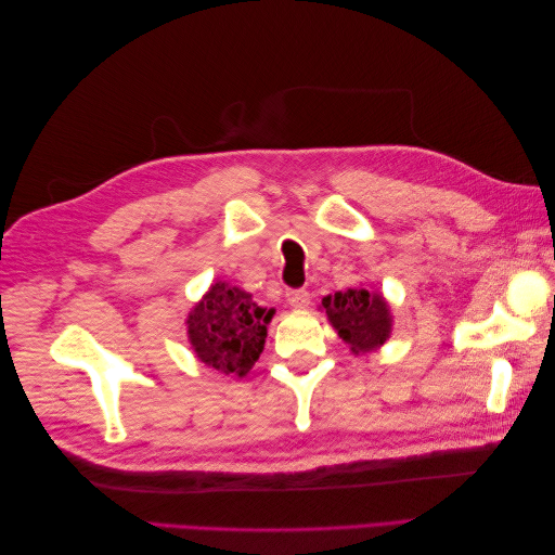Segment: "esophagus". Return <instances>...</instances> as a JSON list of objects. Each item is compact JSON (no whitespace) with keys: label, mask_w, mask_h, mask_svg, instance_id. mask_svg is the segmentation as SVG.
Returning <instances> with one entry per match:
<instances>
[{"label":"esophagus","mask_w":555,"mask_h":555,"mask_svg":"<svg viewBox=\"0 0 555 555\" xmlns=\"http://www.w3.org/2000/svg\"><path fill=\"white\" fill-rule=\"evenodd\" d=\"M287 300H289L292 308L304 310V308H308V304H310V294H308L306 289H294V292L287 294Z\"/></svg>","instance_id":"obj_1"}]
</instances>
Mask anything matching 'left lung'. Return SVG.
I'll list each match as a JSON object with an SVG mask.
<instances>
[{"instance_id":"8db88e82","label":"left lung","mask_w":555,"mask_h":555,"mask_svg":"<svg viewBox=\"0 0 555 555\" xmlns=\"http://www.w3.org/2000/svg\"><path fill=\"white\" fill-rule=\"evenodd\" d=\"M319 310L354 357L373 354L391 338L393 312L389 300L373 287H354L322 298Z\"/></svg>"}]
</instances>
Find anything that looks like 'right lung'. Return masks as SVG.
<instances>
[{"label": "right lung", "mask_w": 555, "mask_h": 555, "mask_svg": "<svg viewBox=\"0 0 555 555\" xmlns=\"http://www.w3.org/2000/svg\"><path fill=\"white\" fill-rule=\"evenodd\" d=\"M275 310L259 308L251 294L215 280L184 319L196 359L217 373L245 377L261 357Z\"/></svg>", "instance_id": "add662e5"}]
</instances>
